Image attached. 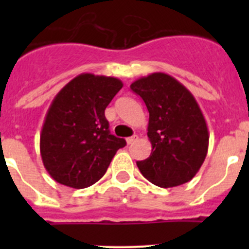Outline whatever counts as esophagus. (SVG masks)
<instances>
[{
    "mask_svg": "<svg viewBox=\"0 0 249 249\" xmlns=\"http://www.w3.org/2000/svg\"><path fill=\"white\" fill-rule=\"evenodd\" d=\"M138 140V137H137V136H132V137H128V138H127V143H128V144H132V143H135V142H136V141H137Z\"/></svg>",
    "mask_w": 249,
    "mask_h": 249,
    "instance_id": "esophagus-1",
    "label": "esophagus"
}]
</instances>
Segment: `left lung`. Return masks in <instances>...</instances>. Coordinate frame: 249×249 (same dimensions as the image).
<instances>
[{
	"mask_svg": "<svg viewBox=\"0 0 249 249\" xmlns=\"http://www.w3.org/2000/svg\"><path fill=\"white\" fill-rule=\"evenodd\" d=\"M131 89L149 112L147 136L152 152L137 162L141 173L162 188L191 181L203 164L210 142L206 120L193 94L162 72L141 77Z\"/></svg>",
	"mask_w": 249,
	"mask_h": 249,
	"instance_id": "8db88e82",
	"label": "left lung"
}]
</instances>
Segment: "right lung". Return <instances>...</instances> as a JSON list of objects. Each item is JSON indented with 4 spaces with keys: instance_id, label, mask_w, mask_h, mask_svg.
Here are the masks:
<instances>
[{
    "instance_id": "obj_1",
    "label": "right lung",
    "mask_w": 249,
    "mask_h": 249,
    "mask_svg": "<svg viewBox=\"0 0 249 249\" xmlns=\"http://www.w3.org/2000/svg\"><path fill=\"white\" fill-rule=\"evenodd\" d=\"M114 77L82 73L53 98L39 136L45 168L54 181L86 188L101 179L126 141L111 135L105 109L122 89Z\"/></svg>"
}]
</instances>
